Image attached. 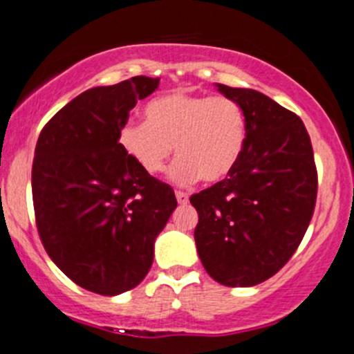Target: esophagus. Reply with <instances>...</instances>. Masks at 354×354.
<instances>
[{
    "instance_id": "1",
    "label": "esophagus",
    "mask_w": 354,
    "mask_h": 354,
    "mask_svg": "<svg viewBox=\"0 0 354 354\" xmlns=\"http://www.w3.org/2000/svg\"><path fill=\"white\" fill-rule=\"evenodd\" d=\"M176 198H178V202H180V204H187L188 194H187V192H183V190H178L176 192Z\"/></svg>"
}]
</instances>
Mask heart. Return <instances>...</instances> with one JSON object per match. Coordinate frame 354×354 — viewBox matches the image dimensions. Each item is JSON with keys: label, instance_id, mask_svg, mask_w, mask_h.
<instances>
[{"label": "heart", "instance_id": "1", "mask_svg": "<svg viewBox=\"0 0 354 354\" xmlns=\"http://www.w3.org/2000/svg\"><path fill=\"white\" fill-rule=\"evenodd\" d=\"M145 119L124 122L119 145L149 174L166 169L174 145L180 159L171 178L176 183L225 180L245 150L247 115L232 97L173 91L153 98L145 107Z\"/></svg>", "mask_w": 354, "mask_h": 354}]
</instances>
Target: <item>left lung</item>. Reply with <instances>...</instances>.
<instances>
[{
	"instance_id": "left-lung-1",
	"label": "left lung",
	"mask_w": 354,
	"mask_h": 354,
	"mask_svg": "<svg viewBox=\"0 0 354 354\" xmlns=\"http://www.w3.org/2000/svg\"><path fill=\"white\" fill-rule=\"evenodd\" d=\"M242 105L247 143L235 169L194 194L195 243L205 272L228 287H250L283 268L317 204L318 173L299 115L266 95L218 84Z\"/></svg>"
}]
</instances>
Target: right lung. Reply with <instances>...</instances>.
Here are the masks:
<instances>
[{"label": "right lung", "instance_id": "right-lung-1", "mask_svg": "<svg viewBox=\"0 0 354 354\" xmlns=\"http://www.w3.org/2000/svg\"><path fill=\"white\" fill-rule=\"evenodd\" d=\"M159 88L136 75L84 91L44 124L32 162V202L43 247L82 289L115 296L138 286L153 242L176 209L173 188L142 169L118 142L129 111Z\"/></svg>", "mask_w": 354, "mask_h": 354}]
</instances>
